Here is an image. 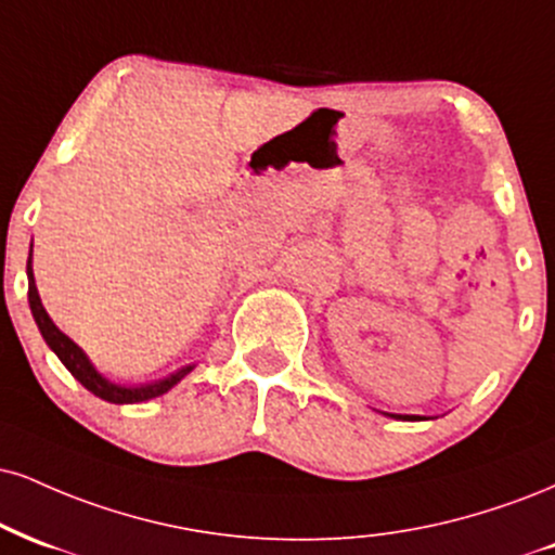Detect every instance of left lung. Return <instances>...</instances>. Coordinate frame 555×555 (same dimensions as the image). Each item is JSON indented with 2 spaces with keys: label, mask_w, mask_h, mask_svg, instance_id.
<instances>
[{
  "label": "left lung",
  "mask_w": 555,
  "mask_h": 555,
  "mask_svg": "<svg viewBox=\"0 0 555 555\" xmlns=\"http://www.w3.org/2000/svg\"><path fill=\"white\" fill-rule=\"evenodd\" d=\"M385 416H392V418H403V422H405V418H409V422H411V418H422V416H403V413H385Z\"/></svg>",
  "instance_id": "left-lung-1"
}]
</instances>
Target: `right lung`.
<instances>
[{
  "label": "right lung",
  "mask_w": 555,
  "mask_h": 555,
  "mask_svg": "<svg viewBox=\"0 0 555 555\" xmlns=\"http://www.w3.org/2000/svg\"><path fill=\"white\" fill-rule=\"evenodd\" d=\"M28 302H30V312H33V320H36L38 331H41L43 341L49 344V349L56 353L59 359H62V364L66 370L75 375V379H79L87 390L92 392V396L108 400V403H144V400L150 398H157V396H165V392L170 390V387H176L180 379H183L189 372L193 370L196 364H185L180 366V370L172 372V375L163 377V379H155V383H144V385H118L113 383L103 375V372H98V366L90 362V357L79 349V346L72 341L66 333H62L56 328V323H53L49 312H46V307L41 302V295H38V286H36V276H33V245H30V258H28Z\"/></svg>",
  "instance_id": "obj_1"
}]
</instances>
